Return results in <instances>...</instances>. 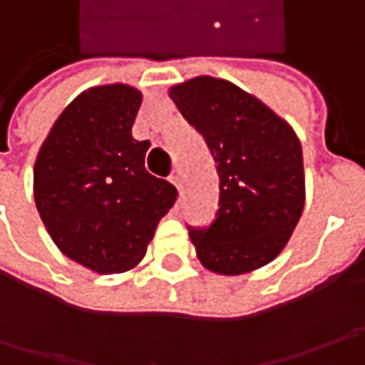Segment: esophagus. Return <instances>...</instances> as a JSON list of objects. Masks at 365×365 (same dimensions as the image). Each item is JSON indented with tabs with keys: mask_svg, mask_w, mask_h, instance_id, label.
<instances>
[{
	"mask_svg": "<svg viewBox=\"0 0 365 365\" xmlns=\"http://www.w3.org/2000/svg\"><path fill=\"white\" fill-rule=\"evenodd\" d=\"M170 182H173L178 190L182 189V176H180V170H178V168L173 170V175H170Z\"/></svg>",
	"mask_w": 365,
	"mask_h": 365,
	"instance_id": "1",
	"label": "esophagus"
}]
</instances>
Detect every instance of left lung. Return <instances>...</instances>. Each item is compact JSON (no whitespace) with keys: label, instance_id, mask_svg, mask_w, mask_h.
I'll return each mask as SVG.
<instances>
[{"label":"left lung","instance_id":"8db88e82","mask_svg":"<svg viewBox=\"0 0 365 365\" xmlns=\"http://www.w3.org/2000/svg\"><path fill=\"white\" fill-rule=\"evenodd\" d=\"M217 162L219 209L189 227L197 258L225 276L252 272L288 244L304 207L302 148L294 130L225 78L195 77L170 89Z\"/></svg>","mask_w":365,"mask_h":365}]
</instances>
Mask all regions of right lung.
Returning <instances> with one entry per match:
<instances>
[{
  "label": "right lung",
  "mask_w": 365,
  "mask_h": 365,
  "mask_svg": "<svg viewBox=\"0 0 365 365\" xmlns=\"http://www.w3.org/2000/svg\"><path fill=\"white\" fill-rule=\"evenodd\" d=\"M142 93L101 85L75 97L36 156L34 201L52 242L93 272L132 270L144 258L176 189L146 170L150 142L133 140Z\"/></svg>",
  "instance_id": "right-lung-1"
}]
</instances>
